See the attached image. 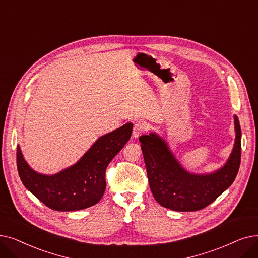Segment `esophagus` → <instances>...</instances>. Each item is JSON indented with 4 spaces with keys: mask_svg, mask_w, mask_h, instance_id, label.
<instances>
[{
    "mask_svg": "<svg viewBox=\"0 0 258 258\" xmlns=\"http://www.w3.org/2000/svg\"><path fill=\"white\" fill-rule=\"evenodd\" d=\"M145 130H147V126H145L144 123L136 122L133 127V136L135 138L139 137L141 134H143L145 132Z\"/></svg>",
    "mask_w": 258,
    "mask_h": 258,
    "instance_id": "1",
    "label": "esophagus"
}]
</instances>
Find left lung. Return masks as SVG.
Here are the masks:
<instances>
[{
	"label": "left lung",
	"mask_w": 258,
	"mask_h": 258,
	"mask_svg": "<svg viewBox=\"0 0 258 258\" xmlns=\"http://www.w3.org/2000/svg\"><path fill=\"white\" fill-rule=\"evenodd\" d=\"M236 139L226 165L210 175H193L184 171L156 134L139 137L147 166L151 191L157 203L179 212L199 211L212 204L233 183L241 158V130L235 116Z\"/></svg>",
	"instance_id": "1"
}]
</instances>
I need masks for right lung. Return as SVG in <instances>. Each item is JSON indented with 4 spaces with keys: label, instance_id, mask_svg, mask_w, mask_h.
Here are the masks:
<instances>
[{
    "label": "right lung",
    "instance_id": "obj_1",
    "mask_svg": "<svg viewBox=\"0 0 258 258\" xmlns=\"http://www.w3.org/2000/svg\"><path fill=\"white\" fill-rule=\"evenodd\" d=\"M132 131V123H126L100 137L75 165L52 176L32 171L18 145L17 166L21 181L51 210L78 211L92 207L102 198L106 167L130 140Z\"/></svg>",
    "mask_w": 258,
    "mask_h": 258
}]
</instances>
